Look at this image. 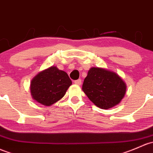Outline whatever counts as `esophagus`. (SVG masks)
<instances>
[{"instance_id":"1","label":"esophagus","mask_w":153,"mask_h":153,"mask_svg":"<svg viewBox=\"0 0 153 153\" xmlns=\"http://www.w3.org/2000/svg\"><path fill=\"white\" fill-rule=\"evenodd\" d=\"M81 79H78V80H76V81H75V84L78 85V86H80V85L81 84Z\"/></svg>"}]
</instances>
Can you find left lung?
<instances>
[{"label": "left lung", "instance_id": "left-lung-1", "mask_svg": "<svg viewBox=\"0 0 153 153\" xmlns=\"http://www.w3.org/2000/svg\"><path fill=\"white\" fill-rule=\"evenodd\" d=\"M126 83L115 72L93 67L88 71L82 90L98 108L108 109L118 105L126 93Z\"/></svg>", "mask_w": 153, "mask_h": 153}]
</instances>
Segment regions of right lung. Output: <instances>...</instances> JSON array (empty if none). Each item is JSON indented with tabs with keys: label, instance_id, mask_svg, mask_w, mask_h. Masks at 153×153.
Returning <instances> with one entry per match:
<instances>
[{
	"label": "right lung",
	"instance_id": "add662e5",
	"mask_svg": "<svg viewBox=\"0 0 153 153\" xmlns=\"http://www.w3.org/2000/svg\"><path fill=\"white\" fill-rule=\"evenodd\" d=\"M72 85L67 72L51 66L36 74L30 81L32 98L38 103L51 106L62 99Z\"/></svg>",
	"mask_w": 153,
	"mask_h": 153
}]
</instances>
